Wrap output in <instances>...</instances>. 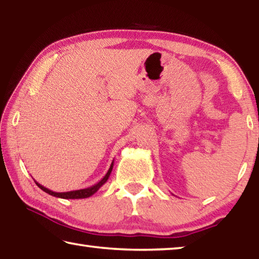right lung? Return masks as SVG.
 Segmentation results:
<instances>
[{"label":"right lung","mask_w":259,"mask_h":259,"mask_svg":"<svg viewBox=\"0 0 259 259\" xmlns=\"http://www.w3.org/2000/svg\"><path fill=\"white\" fill-rule=\"evenodd\" d=\"M113 165H114V161L111 163V166H109L108 171L106 172V175L100 179V181L95 184V185L90 186V187H87V188H82V190H76V191H69V192H54L49 190V188L45 187L43 185H41V184H38L37 182L36 185L41 188L42 191H45L46 193H48V194H50L52 196H56V198H60V199H85V198H89V196L94 195L96 192H97L100 187H102L105 183L107 182V179L109 177V175H111L112 172V169H113Z\"/></svg>","instance_id":"right-lung-1"}]
</instances>
